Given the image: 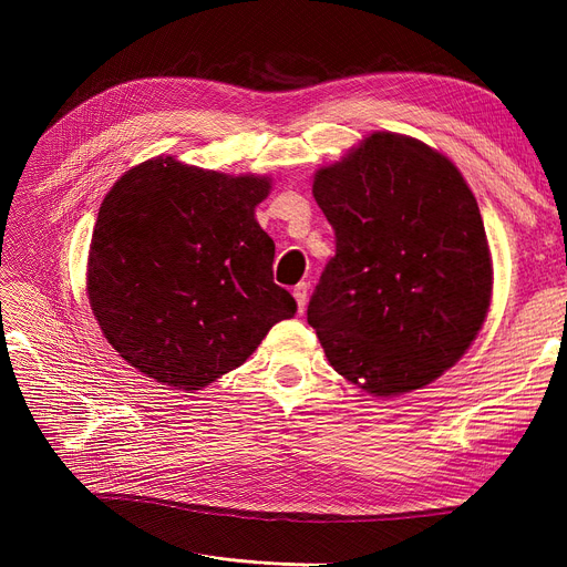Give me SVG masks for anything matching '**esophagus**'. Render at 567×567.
Returning <instances> with one entry per match:
<instances>
[{
    "label": "esophagus",
    "instance_id": "34e87169",
    "mask_svg": "<svg viewBox=\"0 0 567 567\" xmlns=\"http://www.w3.org/2000/svg\"><path fill=\"white\" fill-rule=\"evenodd\" d=\"M293 298L298 302V312H305V305H307V284L305 281L293 288Z\"/></svg>",
    "mask_w": 567,
    "mask_h": 567
}]
</instances>
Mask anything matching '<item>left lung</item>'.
<instances>
[{"label": "left lung", "instance_id": "obj_1", "mask_svg": "<svg viewBox=\"0 0 567 567\" xmlns=\"http://www.w3.org/2000/svg\"><path fill=\"white\" fill-rule=\"evenodd\" d=\"M336 231L307 321L331 367L390 398L433 383L471 348L492 298L477 200L456 165L404 134L373 132L317 169Z\"/></svg>", "mask_w": 567, "mask_h": 567}]
</instances>
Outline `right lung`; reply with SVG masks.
<instances>
[{
  "label": "right lung",
  "instance_id": "right-lung-1",
  "mask_svg": "<svg viewBox=\"0 0 567 567\" xmlns=\"http://www.w3.org/2000/svg\"><path fill=\"white\" fill-rule=\"evenodd\" d=\"M269 177L158 156L120 177L92 234L87 296L115 352L148 379L200 390L241 367L298 305L274 284L255 208Z\"/></svg>",
  "mask_w": 567,
  "mask_h": 567
}]
</instances>
